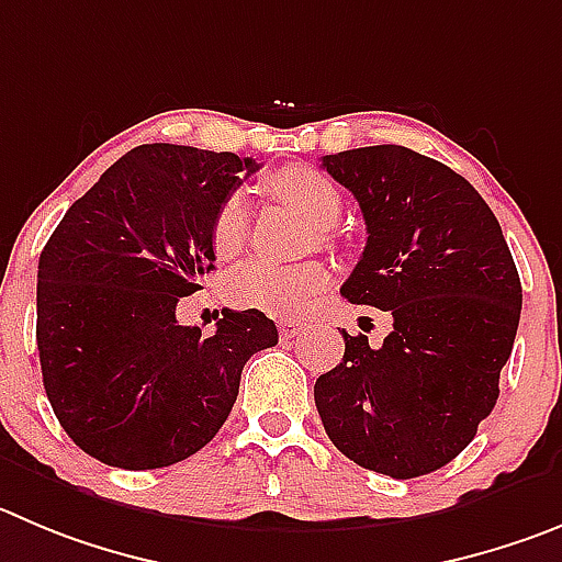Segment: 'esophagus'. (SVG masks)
<instances>
[{"label": "esophagus", "instance_id": "obj_1", "mask_svg": "<svg viewBox=\"0 0 562 562\" xmlns=\"http://www.w3.org/2000/svg\"><path fill=\"white\" fill-rule=\"evenodd\" d=\"M277 329H280L282 338H296L299 329H302V322H293V318H280V322H277Z\"/></svg>", "mask_w": 562, "mask_h": 562}]
</instances>
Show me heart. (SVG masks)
Here are the masks:
<instances>
[{"instance_id":"b5f03b06","label":"heart","mask_w":562,"mask_h":562,"mask_svg":"<svg viewBox=\"0 0 562 562\" xmlns=\"http://www.w3.org/2000/svg\"><path fill=\"white\" fill-rule=\"evenodd\" d=\"M269 188L280 202L299 210L316 227L335 224L344 210L338 188L313 166H288L271 177ZM246 238H249V207H246V199L235 193L224 199L222 207L216 210L210 240H213V251L229 260L244 249ZM322 238H327V233H322ZM327 282L329 271L322 263L271 266L266 260H255L233 274L229 299L238 307L260 311L266 316L299 318L311 311L313 299L327 288Z\"/></svg>"}]
</instances>
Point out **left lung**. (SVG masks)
<instances>
[{
	"label": "left lung",
	"mask_w": 562,
	"mask_h": 562,
	"mask_svg": "<svg viewBox=\"0 0 562 562\" xmlns=\"http://www.w3.org/2000/svg\"><path fill=\"white\" fill-rule=\"evenodd\" d=\"M366 218L363 257L344 282L352 305L387 311L382 346L344 335V360L313 387L329 440L393 480L458 458L499 400L521 280L499 222L465 177L407 146L322 157Z\"/></svg>",
	"instance_id": "1"
}]
</instances>
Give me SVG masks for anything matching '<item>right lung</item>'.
<instances>
[{
    "mask_svg": "<svg viewBox=\"0 0 562 562\" xmlns=\"http://www.w3.org/2000/svg\"><path fill=\"white\" fill-rule=\"evenodd\" d=\"M251 157L144 144L66 210L38 260L46 396L99 463L146 471L196 454L238 400L240 371L277 344L260 311H224L216 333L177 324V302L213 271V218Z\"/></svg>",
    "mask_w": 562,
    "mask_h": 562,
    "instance_id": "obj_1",
    "label": "right lung"
}]
</instances>
